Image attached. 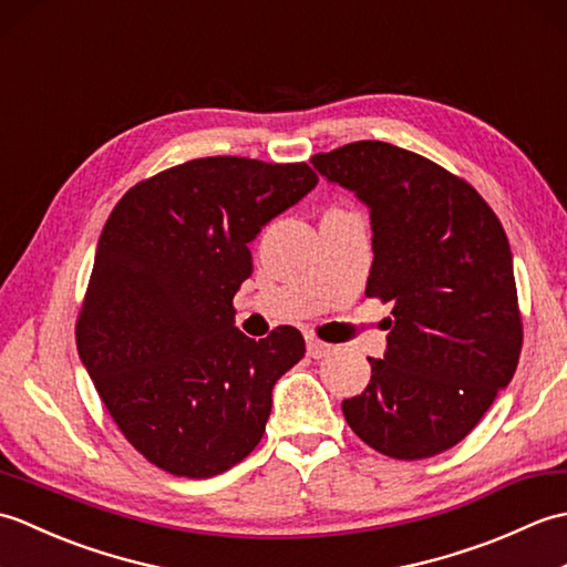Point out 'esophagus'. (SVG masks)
<instances>
[{
  "label": "esophagus",
  "mask_w": 567,
  "mask_h": 567,
  "mask_svg": "<svg viewBox=\"0 0 567 567\" xmlns=\"http://www.w3.org/2000/svg\"><path fill=\"white\" fill-rule=\"evenodd\" d=\"M331 353V343H323V341H319L317 336H307V355L309 358H323V355H329Z\"/></svg>",
  "instance_id": "esophagus-1"
}]
</instances>
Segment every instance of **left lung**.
<instances>
[{"label":"left lung","mask_w":567,"mask_h":567,"mask_svg":"<svg viewBox=\"0 0 567 567\" xmlns=\"http://www.w3.org/2000/svg\"><path fill=\"white\" fill-rule=\"evenodd\" d=\"M370 209L365 295L392 302L388 351L343 416L396 461L461 443L514 378L522 315L507 234L465 179L424 155L355 141L311 158Z\"/></svg>","instance_id":"1"}]
</instances>
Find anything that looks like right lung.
<instances>
[{"label": "right lung", "mask_w": 567, "mask_h": 567, "mask_svg": "<svg viewBox=\"0 0 567 567\" xmlns=\"http://www.w3.org/2000/svg\"><path fill=\"white\" fill-rule=\"evenodd\" d=\"M317 183L307 163L214 155L143 179L106 219L78 351L118 431L165 473L219 475L260 443L305 339L295 327L248 339L234 295L250 240Z\"/></svg>", "instance_id": "1"}]
</instances>
